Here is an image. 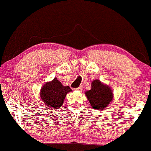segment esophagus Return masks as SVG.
Masks as SVG:
<instances>
[{"mask_svg": "<svg viewBox=\"0 0 151 151\" xmlns=\"http://www.w3.org/2000/svg\"><path fill=\"white\" fill-rule=\"evenodd\" d=\"M76 90H78V91H82L83 90V86H80L78 88H76Z\"/></svg>", "mask_w": 151, "mask_h": 151, "instance_id": "obj_1", "label": "esophagus"}]
</instances>
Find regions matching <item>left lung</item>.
Here are the masks:
<instances>
[{"label":"left lung","mask_w":151,"mask_h":151,"mask_svg":"<svg viewBox=\"0 0 151 151\" xmlns=\"http://www.w3.org/2000/svg\"><path fill=\"white\" fill-rule=\"evenodd\" d=\"M86 95L92 107L96 110H102L107 107L113 98L112 90L109 86L95 80L91 83V89L86 92Z\"/></svg>","instance_id":"obj_1"}]
</instances>
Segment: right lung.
I'll use <instances>...</instances> for the list:
<instances>
[{
	"label": "right lung",
	"instance_id": "1",
	"mask_svg": "<svg viewBox=\"0 0 151 151\" xmlns=\"http://www.w3.org/2000/svg\"><path fill=\"white\" fill-rule=\"evenodd\" d=\"M69 86H64L57 78L44 85L40 92V97L48 109H58L62 107L66 94L71 92Z\"/></svg>",
	"mask_w": 151,
	"mask_h": 151
}]
</instances>
